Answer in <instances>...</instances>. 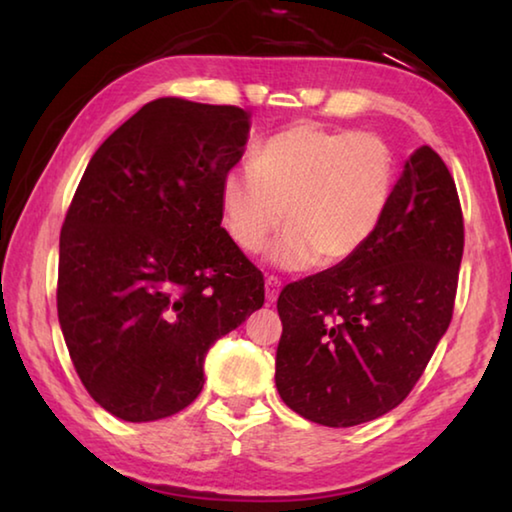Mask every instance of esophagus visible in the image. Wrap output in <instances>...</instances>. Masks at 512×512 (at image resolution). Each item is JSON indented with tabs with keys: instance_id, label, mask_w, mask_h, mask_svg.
I'll return each instance as SVG.
<instances>
[{
	"instance_id": "34e87169",
	"label": "esophagus",
	"mask_w": 512,
	"mask_h": 512,
	"mask_svg": "<svg viewBox=\"0 0 512 512\" xmlns=\"http://www.w3.org/2000/svg\"><path fill=\"white\" fill-rule=\"evenodd\" d=\"M264 287H266V302L268 305H273V302L277 300V296H280V280H277V277H273V275H268L266 277V282H264Z\"/></svg>"
}]
</instances>
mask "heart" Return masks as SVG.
<instances>
[{"label":"heart","mask_w":512,"mask_h":512,"mask_svg":"<svg viewBox=\"0 0 512 512\" xmlns=\"http://www.w3.org/2000/svg\"><path fill=\"white\" fill-rule=\"evenodd\" d=\"M395 158L379 135L329 131L300 121L259 146L253 167L221 185L223 225L246 253H259L284 221L271 264L302 271L359 255L391 205Z\"/></svg>","instance_id":"b5f03b06"}]
</instances>
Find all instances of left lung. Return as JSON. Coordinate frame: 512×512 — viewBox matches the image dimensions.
Wrapping results in <instances>:
<instances>
[{
    "label": "left lung",
    "mask_w": 512,
    "mask_h": 512,
    "mask_svg": "<svg viewBox=\"0 0 512 512\" xmlns=\"http://www.w3.org/2000/svg\"><path fill=\"white\" fill-rule=\"evenodd\" d=\"M461 259L454 178L420 146L370 244L277 298L275 386L284 404L325 427H354L402 404L452 320Z\"/></svg>",
    "instance_id": "obj_1"
}]
</instances>
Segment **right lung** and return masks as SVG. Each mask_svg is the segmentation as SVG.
Here are the masks:
<instances>
[{"mask_svg": "<svg viewBox=\"0 0 512 512\" xmlns=\"http://www.w3.org/2000/svg\"><path fill=\"white\" fill-rule=\"evenodd\" d=\"M250 112L158 99L85 169L60 230L58 320L83 386L126 422L183 411L212 345L264 305V277L221 228V185Z\"/></svg>", "mask_w": 512, "mask_h": 512, "instance_id": "right-lung-1", "label": "right lung"}]
</instances>
